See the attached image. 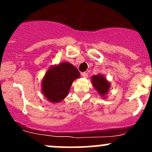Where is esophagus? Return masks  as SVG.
<instances>
[{"label": "esophagus", "instance_id": "esophagus-1", "mask_svg": "<svg viewBox=\"0 0 152 152\" xmlns=\"http://www.w3.org/2000/svg\"><path fill=\"white\" fill-rule=\"evenodd\" d=\"M82 77H84V78H87L88 77V75H87V73H82Z\"/></svg>", "mask_w": 152, "mask_h": 152}]
</instances>
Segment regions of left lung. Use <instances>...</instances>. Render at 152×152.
Masks as SVG:
<instances>
[{
  "label": "left lung",
  "instance_id": "left-lung-1",
  "mask_svg": "<svg viewBox=\"0 0 152 152\" xmlns=\"http://www.w3.org/2000/svg\"><path fill=\"white\" fill-rule=\"evenodd\" d=\"M91 82L93 87L96 89L99 94L104 99H107V95L111 87V84L107 80V78L103 74L94 75L92 76Z\"/></svg>",
  "mask_w": 152,
  "mask_h": 152
}]
</instances>
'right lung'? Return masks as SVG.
I'll return each mask as SVG.
<instances>
[{"label": "right lung", "instance_id": "add662e5", "mask_svg": "<svg viewBox=\"0 0 152 152\" xmlns=\"http://www.w3.org/2000/svg\"><path fill=\"white\" fill-rule=\"evenodd\" d=\"M80 77L74 65L67 62L52 65L48 69L41 85L42 94L50 102H61L68 95L73 81Z\"/></svg>", "mask_w": 152, "mask_h": 152}]
</instances>
